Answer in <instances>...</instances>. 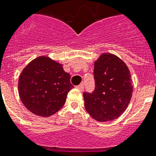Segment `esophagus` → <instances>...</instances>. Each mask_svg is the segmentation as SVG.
Segmentation results:
<instances>
[{
    "label": "esophagus",
    "instance_id": "34e87169",
    "mask_svg": "<svg viewBox=\"0 0 156 156\" xmlns=\"http://www.w3.org/2000/svg\"><path fill=\"white\" fill-rule=\"evenodd\" d=\"M76 88L78 89V90H80V91H82V90H84V86H83V84L78 85V86H76Z\"/></svg>",
    "mask_w": 156,
    "mask_h": 156
}]
</instances>
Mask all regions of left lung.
Wrapping results in <instances>:
<instances>
[{
  "mask_svg": "<svg viewBox=\"0 0 156 156\" xmlns=\"http://www.w3.org/2000/svg\"><path fill=\"white\" fill-rule=\"evenodd\" d=\"M95 89L84 92L85 108L94 120L106 122L125 112L133 95L131 74L123 60L110 53H103L94 62Z\"/></svg>",
  "mask_w": 156,
  "mask_h": 156,
  "instance_id": "left-lung-1",
  "label": "left lung"
}]
</instances>
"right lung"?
<instances>
[{
  "instance_id": "obj_1",
  "label": "right lung",
  "mask_w": 156,
  "mask_h": 156,
  "mask_svg": "<svg viewBox=\"0 0 156 156\" xmlns=\"http://www.w3.org/2000/svg\"><path fill=\"white\" fill-rule=\"evenodd\" d=\"M70 79L62 64L40 56L27 64L20 75V98L34 114L52 116L63 106L68 92L74 87Z\"/></svg>"
}]
</instances>
